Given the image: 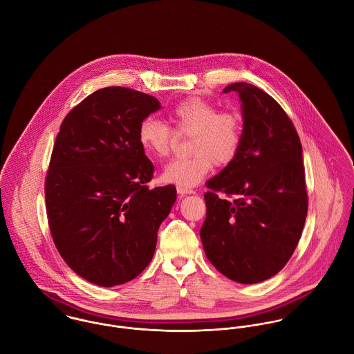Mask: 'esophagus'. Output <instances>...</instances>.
I'll return each instance as SVG.
<instances>
[{
  "label": "esophagus",
  "mask_w": 354,
  "mask_h": 354,
  "mask_svg": "<svg viewBox=\"0 0 354 354\" xmlns=\"http://www.w3.org/2000/svg\"><path fill=\"white\" fill-rule=\"evenodd\" d=\"M177 194L180 196H185V195H192L195 194L192 189H187V188H181V187H177Z\"/></svg>",
  "instance_id": "34e87169"
}]
</instances>
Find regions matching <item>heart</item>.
Returning a JSON list of instances; mask_svg holds the SVG:
<instances>
[{
    "label": "heart",
    "mask_w": 354,
    "mask_h": 354,
    "mask_svg": "<svg viewBox=\"0 0 354 354\" xmlns=\"http://www.w3.org/2000/svg\"><path fill=\"white\" fill-rule=\"evenodd\" d=\"M170 120L180 133L192 135L188 158L174 159L162 171L160 180L181 188H194L216 165L230 163L240 149L243 118L236 111H219L216 104L202 98L177 103ZM143 151L152 158H166L173 146L174 133L160 120L145 118L138 131Z\"/></svg>",
    "instance_id": "b5f03b06"
}]
</instances>
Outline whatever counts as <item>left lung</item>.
<instances>
[{"label": "left lung", "mask_w": 354, "mask_h": 354, "mask_svg": "<svg viewBox=\"0 0 354 354\" xmlns=\"http://www.w3.org/2000/svg\"><path fill=\"white\" fill-rule=\"evenodd\" d=\"M223 93L239 94L243 138L236 158L205 183L201 239L219 272L252 285L278 274L301 237L308 211L303 147L293 122L267 93L248 83L229 84Z\"/></svg>", "instance_id": "obj_1"}]
</instances>
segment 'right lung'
Instances as JSON below:
<instances>
[{"instance_id":"right-lung-1","label":"right lung","mask_w":354,"mask_h":354,"mask_svg":"<svg viewBox=\"0 0 354 354\" xmlns=\"http://www.w3.org/2000/svg\"><path fill=\"white\" fill-rule=\"evenodd\" d=\"M160 107L151 95L106 87L73 107L57 135L45 184L51 236L94 285H122L150 264L177 199L173 185L147 188L153 165L138 140L140 122Z\"/></svg>"}]
</instances>
